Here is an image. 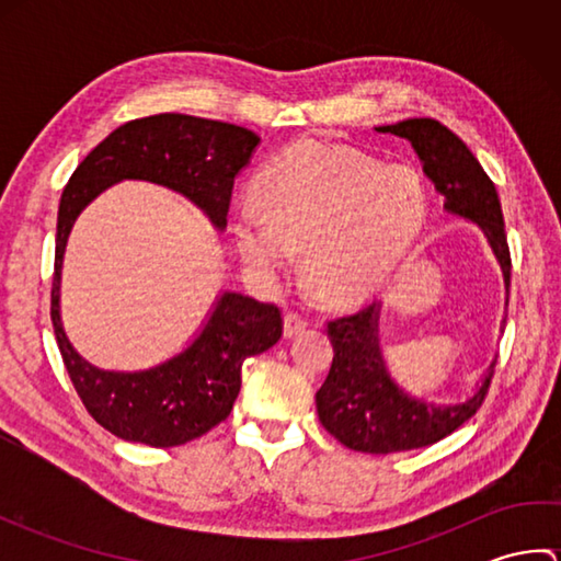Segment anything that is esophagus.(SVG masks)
Returning <instances> with one entry per match:
<instances>
[{
	"label": "esophagus",
	"mask_w": 561,
	"mask_h": 561,
	"mask_svg": "<svg viewBox=\"0 0 561 561\" xmlns=\"http://www.w3.org/2000/svg\"><path fill=\"white\" fill-rule=\"evenodd\" d=\"M306 325H308V320L301 313L287 311V316H284V337L301 335V332L306 330Z\"/></svg>",
	"instance_id": "obj_1"
}]
</instances>
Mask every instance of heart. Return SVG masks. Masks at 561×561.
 Here are the masks:
<instances>
[{
    "mask_svg": "<svg viewBox=\"0 0 561 561\" xmlns=\"http://www.w3.org/2000/svg\"><path fill=\"white\" fill-rule=\"evenodd\" d=\"M257 209H241L233 238L245 270L274 282L306 245V277L320 299L376 294L408 255L426 219V190L410 165L364 151L301 141L255 181Z\"/></svg>",
    "mask_w": 561,
    "mask_h": 561,
    "instance_id": "obj_1",
    "label": "heart"
}]
</instances>
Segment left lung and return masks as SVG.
Segmentation results:
<instances>
[{
	"label": "left lung",
	"mask_w": 561,
	"mask_h": 561,
	"mask_svg": "<svg viewBox=\"0 0 561 561\" xmlns=\"http://www.w3.org/2000/svg\"><path fill=\"white\" fill-rule=\"evenodd\" d=\"M376 129L410 141L424 163V173L446 197L444 207L474 221L484 231L508 287L511 253L502 205H499L490 175L484 173L474 153L465 147V141L432 117H410V121ZM378 316L380 304H371L328 323V337L335 356H332L325 383L316 392L320 424L342 446L374 453V456L432 446L456 432L482 408L496 359L480 390L460 404L436 408L432 402L414 400L388 376L378 347Z\"/></svg>",
	"instance_id": "obj_1"
}]
</instances>
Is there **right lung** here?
Listing matches in <instances>:
<instances>
[{
  "label": "right lung",
  "mask_w": 561,
  "mask_h": 561,
  "mask_svg": "<svg viewBox=\"0 0 561 561\" xmlns=\"http://www.w3.org/2000/svg\"><path fill=\"white\" fill-rule=\"evenodd\" d=\"M257 145L260 137L245 127L161 113L113 129L69 178L57 211L50 318L83 408L117 438L169 448L224 422L241 390L243 362L282 337V311L274 304L226 291L185 352L147 371H103L75 352L59 320V274L71 226L105 187L133 178L185 195L224 229L236 175Z\"/></svg>",
  "instance_id": "right-lung-1"
}]
</instances>
